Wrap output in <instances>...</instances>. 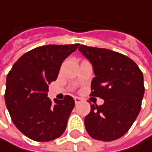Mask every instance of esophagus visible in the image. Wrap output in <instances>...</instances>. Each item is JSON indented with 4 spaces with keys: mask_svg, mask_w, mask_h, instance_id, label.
<instances>
[{
    "mask_svg": "<svg viewBox=\"0 0 152 152\" xmlns=\"http://www.w3.org/2000/svg\"><path fill=\"white\" fill-rule=\"evenodd\" d=\"M74 101H75V103L78 104V103H80L81 102V99L79 98V97H74Z\"/></svg>",
    "mask_w": 152,
    "mask_h": 152,
    "instance_id": "34e87169",
    "label": "esophagus"
}]
</instances>
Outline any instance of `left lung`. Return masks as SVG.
<instances>
[{
	"mask_svg": "<svg viewBox=\"0 0 152 152\" xmlns=\"http://www.w3.org/2000/svg\"><path fill=\"white\" fill-rule=\"evenodd\" d=\"M79 50L93 67L91 96L104 100L102 105H91L84 120L86 131L95 140H115L139 115L145 91L143 74L132 59L119 52L86 45Z\"/></svg>",
	"mask_w": 152,
	"mask_h": 152,
	"instance_id": "8db88e82",
	"label": "left lung"
}]
</instances>
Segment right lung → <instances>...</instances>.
Listing matches in <instances>:
<instances>
[{
  "label": "right lung",
  "mask_w": 152,
  "mask_h": 152,
  "mask_svg": "<svg viewBox=\"0 0 152 152\" xmlns=\"http://www.w3.org/2000/svg\"><path fill=\"white\" fill-rule=\"evenodd\" d=\"M78 46L37 47L19 58L7 75L6 107L18 130L31 140L44 142L63 134L74 100L66 95L52 104L47 92L49 84L58 77L61 63Z\"/></svg>",
  "instance_id": "obj_1"
}]
</instances>
